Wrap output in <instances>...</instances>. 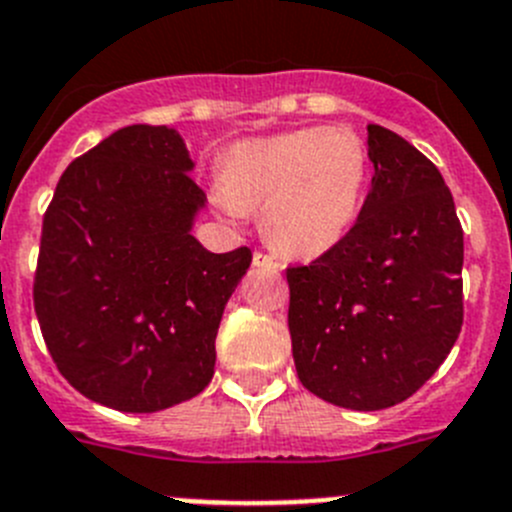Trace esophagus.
I'll return each mask as SVG.
<instances>
[{
    "label": "esophagus",
    "instance_id": "1",
    "mask_svg": "<svg viewBox=\"0 0 512 512\" xmlns=\"http://www.w3.org/2000/svg\"><path fill=\"white\" fill-rule=\"evenodd\" d=\"M253 266H256V269H269V271H279L281 269L279 261H276L274 256H269V253H264V251L253 253Z\"/></svg>",
    "mask_w": 512,
    "mask_h": 512
}]
</instances>
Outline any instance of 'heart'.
<instances>
[{
    "label": "heart",
    "mask_w": 512,
    "mask_h": 512,
    "mask_svg": "<svg viewBox=\"0 0 512 512\" xmlns=\"http://www.w3.org/2000/svg\"><path fill=\"white\" fill-rule=\"evenodd\" d=\"M368 152L348 126H309L233 144L220 159V208H264L276 251L314 259L345 238L360 213Z\"/></svg>",
    "instance_id": "heart-1"
}]
</instances>
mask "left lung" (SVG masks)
<instances>
[{
	"mask_svg": "<svg viewBox=\"0 0 512 512\" xmlns=\"http://www.w3.org/2000/svg\"><path fill=\"white\" fill-rule=\"evenodd\" d=\"M375 167L355 225L289 266V335L302 386L342 409L414 396L462 330L464 236L444 177L396 131L368 124Z\"/></svg>",
	"mask_w": 512,
	"mask_h": 512,
	"instance_id": "obj_1",
	"label": "left lung"
}]
</instances>
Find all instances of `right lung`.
<instances>
[{"mask_svg":"<svg viewBox=\"0 0 512 512\" xmlns=\"http://www.w3.org/2000/svg\"><path fill=\"white\" fill-rule=\"evenodd\" d=\"M190 170L175 129L124 126L68 164L42 218V337L65 381L109 409L152 414L208 386L251 266V248L210 253L190 233L205 205Z\"/></svg>","mask_w":512,"mask_h":512,"instance_id":"right-lung-1","label":"right lung"}]
</instances>
